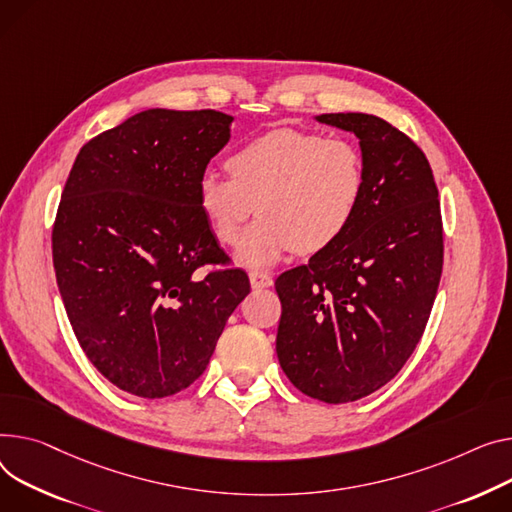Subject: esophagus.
<instances>
[{
    "mask_svg": "<svg viewBox=\"0 0 512 512\" xmlns=\"http://www.w3.org/2000/svg\"><path fill=\"white\" fill-rule=\"evenodd\" d=\"M249 280H251V288H253V290L269 288L271 284H274V280H271V276H269V274H263V271H251Z\"/></svg>",
    "mask_w": 512,
    "mask_h": 512,
    "instance_id": "1",
    "label": "esophagus"
}]
</instances>
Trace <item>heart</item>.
<instances>
[{
    "label": "heart",
    "instance_id": "b5f03b06",
    "mask_svg": "<svg viewBox=\"0 0 512 512\" xmlns=\"http://www.w3.org/2000/svg\"><path fill=\"white\" fill-rule=\"evenodd\" d=\"M230 177L206 173L197 206L218 241L234 247L247 220L238 261L269 267L288 251L315 255L342 238L356 220L366 191L364 154L352 140L300 129H274L238 148Z\"/></svg>",
    "mask_w": 512,
    "mask_h": 512
}]
</instances>
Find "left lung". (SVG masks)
<instances>
[{
	"label": "left lung",
	"mask_w": 512,
	"mask_h": 512,
	"mask_svg": "<svg viewBox=\"0 0 512 512\" xmlns=\"http://www.w3.org/2000/svg\"><path fill=\"white\" fill-rule=\"evenodd\" d=\"M315 119L360 140L366 191L337 243L276 280V352L298 391L348 403L387 385L426 329L442 271L440 201L424 152L385 119Z\"/></svg>",
	"instance_id": "left-lung-1"
}]
</instances>
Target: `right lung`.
Wrapping results in <instances>:
<instances>
[{"mask_svg":"<svg viewBox=\"0 0 512 512\" xmlns=\"http://www.w3.org/2000/svg\"><path fill=\"white\" fill-rule=\"evenodd\" d=\"M220 111L148 109L78 154L53 226L59 294L102 377L160 399L206 370L232 311L251 292L197 206V181L228 144Z\"/></svg>","mask_w":512,"mask_h":512,"instance_id":"obj_1","label":"right lung"}]
</instances>
